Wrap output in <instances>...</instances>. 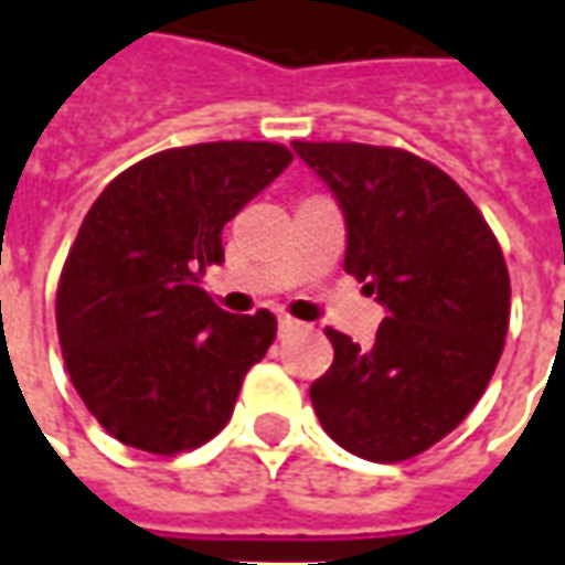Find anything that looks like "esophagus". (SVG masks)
<instances>
[{
  "instance_id": "obj_1",
  "label": "esophagus",
  "mask_w": 565,
  "mask_h": 565,
  "mask_svg": "<svg viewBox=\"0 0 565 565\" xmlns=\"http://www.w3.org/2000/svg\"><path fill=\"white\" fill-rule=\"evenodd\" d=\"M294 330H299V321H294L290 315H281V318H278V333H281V337H290Z\"/></svg>"
}]
</instances>
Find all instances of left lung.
<instances>
[{"label": "left lung", "instance_id": "1", "mask_svg": "<svg viewBox=\"0 0 565 565\" xmlns=\"http://www.w3.org/2000/svg\"><path fill=\"white\" fill-rule=\"evenodd\" d=\"M294 149L345 214V271L388 318L361 349L327 330L333 366L311 406L339 447L404 461L459 425L502 358L511 278L502 247L465 189L406 149L306 143Z\"/></svg>", "mask_w": 565, "mask_h": 565}]
</instances>
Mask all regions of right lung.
Listing matches in <instances>:
<instances>
[{
    "label": "right lung",
    "mask_w": 565,
    "mask_h": 565,
    "mask_svg": "<svg viewBox=\"0 0 565 565\" xmlns=\"http://www.w3.org/2000/svg\"><path fill=\"white\" fill-rule=\"evenodd\" d=\"M290 161L281 143L177 146L90 204L57 281V337L78 397L125 447L207 444L275 342L271 311L228 315L201 271L223 263V226Z\"/></svg>",
    "instance_id": "right-lung-1"
}]
</instances>
